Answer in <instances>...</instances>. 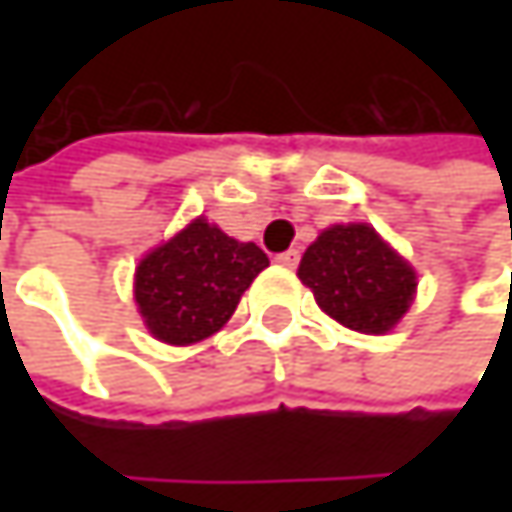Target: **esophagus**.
<instances>
[{"instance_id":"esophagus-1","label":"esophagus","mask_w":512,"mask_h":512,"mask_svg":"<svg viewBox=\"0 0 512 512\" xmlns=\"http://www.w3.org/2000/svg\"><path fill=\"white\" fill-rule=\"evenodd\" d=\"M275 263H278V266H287V269H296L299 252H296V249H287V252H281V255L275 257Z\"/></svg>"}]
</instances>
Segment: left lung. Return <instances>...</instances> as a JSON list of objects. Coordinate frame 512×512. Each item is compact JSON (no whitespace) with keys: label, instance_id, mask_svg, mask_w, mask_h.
Returning a JSON list of instances; mask_svg holds the SVG:
<instances>
[{"label":"left lung","instance_id":"obj_1","mask_svg":"<svg viewBox=\"0 0 512 512\" xmlns=\"http://www.w3.org/2000/svg\"><path fill=\"white\" fill-rule=\"evenodd\" d=\"M299 278L341 326L385 335L415 299V269L370 225H332L302 255Z\"/></svg>","mask_w":512,"mask_h":512}]
</instances>
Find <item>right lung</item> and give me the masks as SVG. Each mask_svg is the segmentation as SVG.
<instances>
[{"instance_id":"right-lung-1","label":"right lung","mask_w":512,"mask_h":512,"mask_svg":"<svg viewBox=\"0 0 512 512\" xmlns=\"http://www.w3.org/2000/svg\"><path fill=\"white\" fill-rule=\"evenodd\" d=\"M266 266L269 257L255 243H240L198 216L136 266L139 314L156 341L198 344L231 320Z\"/></svg>"}]
</instances>
